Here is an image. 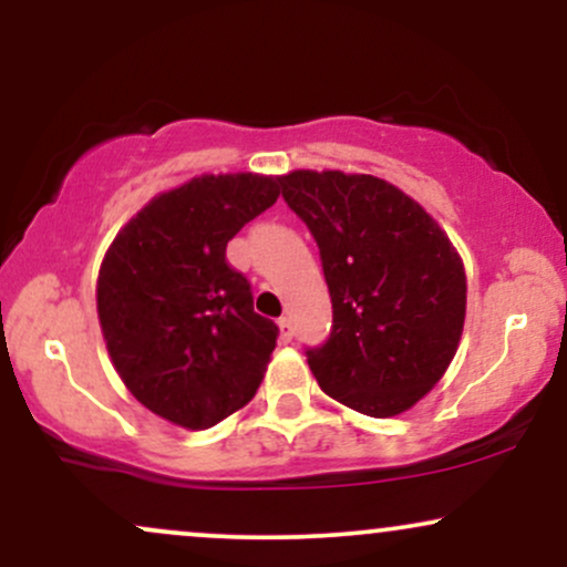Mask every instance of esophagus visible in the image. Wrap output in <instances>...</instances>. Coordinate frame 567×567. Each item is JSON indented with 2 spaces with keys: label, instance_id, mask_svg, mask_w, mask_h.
Masks as SVG:
<instances>
[{
  "label": "esophagus",
  "instance_id": "34e87169",
  "mask_svg": "<svg viewBox=\"0 0 567 567\" xmlns=\"http://www.w3.org/2000/svg\"><path fill=\"white\" fill-rule=\"evenodd\" d=\"M277 324H279V338H282V341L288 343L290 338H292V322L288 320V317H282V320H279Z\"/></svg>",
  "mask_w": 567,
  "mask_h": 567
}]
</instances>
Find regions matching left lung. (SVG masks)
I'll list each match as a JSON object with an SVG mask.
<instances>
[{
    "mask_svg": "<svg viewBox=\"0 0 567 567\" xmlns=\"http://www.w3.org/2000/svg\"><path fill=\"white\" fill-rule=\"evenodd\" d=\"M290 210L320 247L333 328L309 368L324 394L389 419L445 375L466 317V271L447 234L402 188L375 175L292 171Z\"/></svg>",
    "mask_w": 567,
    "mask_h": 567,
    "instance_id": "obj_1",
    "label": "left lung"
}]
</instances>
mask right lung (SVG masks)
Returning <instances> with one entry per match:
<instances>
[{
	"mask_svg": "<svg viewBox=\"0 0 567 567\" xmlns=\"http://www.w3.org/2000/svg\"><path fill=\"white\" fill-rule=\"evenodd\" d=\"M277 197V175H199L143 205L103 256L95 301L114 370L175 426H216L261 386L279 328L252 311L226 245Z\"/></svg>",
	"mask_w": 567,
	"mask_h": 567,
	"instance_id": "right-lung-1",
	"label": "right lung"
}]
</instances>
